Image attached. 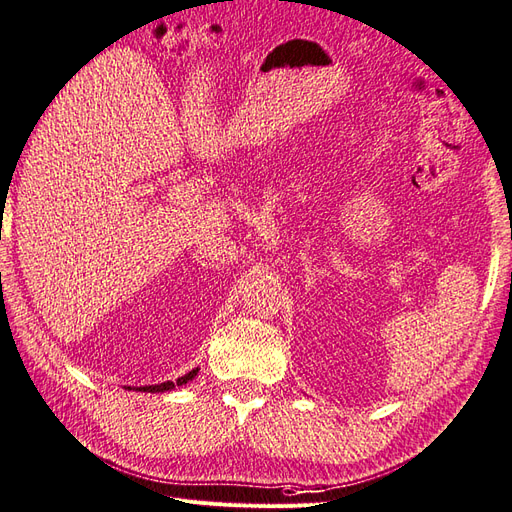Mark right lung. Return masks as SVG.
I'll return each instance as SVG.
<instances>
[{
  "instance_id": "1",
  "label": "right lung",
  "mask_w": 512,
  "mask_h": 512,
  "mask_svg": "<svg viewBox=\"0 0 512 512\" xmlns=\"http://www.w3.org/2000/svg\"><path fill=\"white\" fill-rule=\"evenodd\" d=\"M197 371H199V369H193V371H189V373H186V376L178 378L176 382L167 380V382L152 384V386H139V389H136V391H143V393H165V391H171L173 386H182V384H186V382H189V380H193V378L197 376ZM128 389H130V386H128Z\"/></svg>"
}]
</instances>
